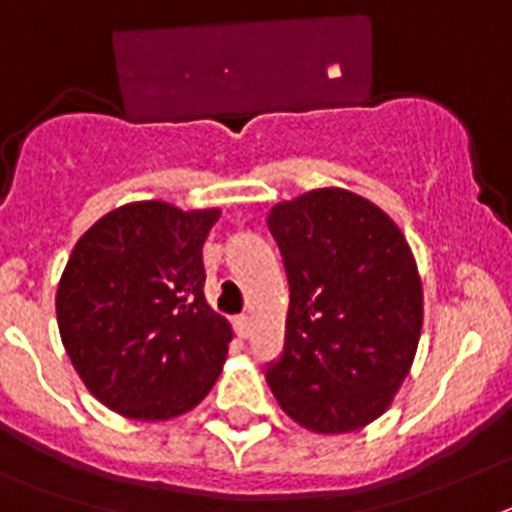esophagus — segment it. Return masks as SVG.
<instances>
[{"instance_id": "obj_1", "label": "esophagus", "mask_w": 512, "mask_h": 512, "mask_svg": "<svg viewBox=\"0 0 512 512\" xmlns=\"http://www.w3.org/2000/svg\"><path fill=\"white\" fill-rule=\"evenodd\" d=\"M236 334L242 336V339H247L249 334H252V321H249L247 315H242V318H236Z\"/></svg>"}]
</instances>
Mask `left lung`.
Listing matches in <instances>:
<instances>
[{
	"label": "left lung",
	"instance_id": "1",
	"mask_svg": "<svg viewBox=\"0 0 512 512\" xmlns=\"http://www.w3.org/2000/svg\"><path fill=\"white\" fill-rule=\"evenodd\" d=\"M289 276L284 355L265 378L294 423L350 434L389 410L413 368L423 284L405 234L371 199L326 186L270 207Z\"/></svg>",
	"mask_w": 512,
	"mask_h": 512
}]
</instances>
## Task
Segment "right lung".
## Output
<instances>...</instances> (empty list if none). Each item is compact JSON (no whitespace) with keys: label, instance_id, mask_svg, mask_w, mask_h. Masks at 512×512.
Returning a JSON list of instances; mask_svg holds the SVG:
<instances>
[{"label":"right lung","instance_id":"1","mask_svg":"<svg viewBox=\"0 0 512 512\" xmlns=\"http://www.w3.org/2000/svg\"><path fill=\"white\" fill-rule=\"evenodd\" d=\"M220 207L144 199L94 223L57 284L62 347L83 386L131 421L189 413L218 381L231 323L205 299L202 247Z\"/></svg>","mask_w":512,"mask_h":512}]
</instances>
